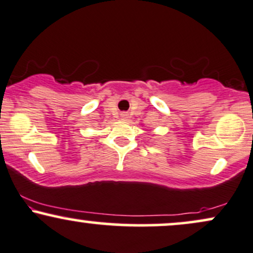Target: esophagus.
<instances>
[{"mask_svg":"<svg viewBox=\"0 0 253 253\" xmlns=\"http://www.w3.org/2000/svg\"><path fill=\"white\" fill-rule=\"evenodd\" d=\"M120 118L123 119V120H126V119H127V114H126V113H121V114H120Z\"/></svg>","mask_w":253,"mask_h":253,"instance_id":"1","label":"esophagus"}]
</instances>
